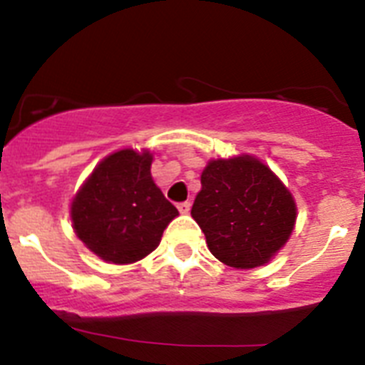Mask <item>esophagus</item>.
Segmentation results:
<instances>
[{"instance_id":"34e87169","label":"esophagus","mask_w":365,"mask_h":365,"mask_svg":"<svg viewBox=\"0 0 365 365\" xmlns=\"http://www.w3.org/2000/svg\"><path fill=\"white\" fill-rule=\"evenodd\" d=\"M190 206H192V205H190V202L188 201H185V202H179V205H177V208H179V212H180V214H188V212H190Z\"/></svg>"}]
</instances>
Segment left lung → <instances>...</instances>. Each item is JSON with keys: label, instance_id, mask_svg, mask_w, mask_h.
Returning <instances> with one entry per match:
<instances>
[{"label": "left lung", "instance_id": "1", "mask_svg": "<svg viewBox=\"0 0 365 365\" xmlns=\"http://www.w3.org/2000/svg\"><path fill=\"white\" fill-rule=\"evenodd\" d=\"M192 217L221 263L234 269L267 265L296 225L292 193L252 155L214 159L201 173Z\"/></svg>", "mask_w": 365, "mask_h": 365}]
</instances>
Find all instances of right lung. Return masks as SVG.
I'll return each instance as SVG.
<instances>
[{
  "label": "right lung",
  "instance_id": "1",
  "mask_svg": "<svg viewBox=\"0 0 365 365\" xmlns=\"http://www.w3.org/2000/svg\"><path fill=\"white\" fill-rule=\"evenodd\" d=\"M153 155L124 148L108 155L71 202L74 234L100 259L128 265L159 247L179 215L151 177Z\"/></svg>",
  "mask_w": 365,
  "mask_h": 365
}]
</instances>
